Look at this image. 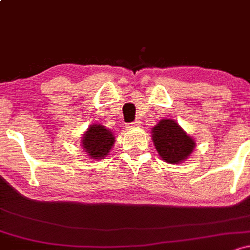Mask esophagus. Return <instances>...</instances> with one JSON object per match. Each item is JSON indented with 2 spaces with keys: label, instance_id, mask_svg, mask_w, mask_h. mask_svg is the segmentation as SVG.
Instances as JSON below:
<instances>
[{
  "label": "esophagus",
  "instance_id": "obj_1",
  "mask_svg": "<svg viewBox=\"0 0 250 250\" xmlns=\"http://www.w3.org/2000/svg\"><path fill=\"white\" fill-rule=\"evenodd\" d=\"M139 126H141V123H139V122H132V123H128V124L126 125V128L131 130V128L139 127Z\"/></svg>",
  "mask_w": 250,
  "mask_h": 250
}]
</instances>
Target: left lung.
Masks as SVG:
<instances>
[{"label": "left lung", "instance_id": "obj_1", "mask_svg": "<svg viewBox=\"0 0 250 250\" xmlns=\"http://www.w3.org/2000/svg\"><path fill=\"white\" fill-rule=\"evenodd\" d=\"M158 155L166 162L175 165L190 156L195 142L174 119H162L151 130Z\"/></svg>", "mask_w": 250, "mask_h": 250}]
</instances>
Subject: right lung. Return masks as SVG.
<instances>
[{"mask_svg":"<svg viewBox=\"0 0 250 250\" xmlns=\"http://www.w3.org/2000/svg\"><path fill=\"white\" fill-rule=\"evenodd\" d=\"M114 141L113 133L108 128L100 124H94L90 125L82 136L81 143L87 155H89L93 160H99L109 154Z\"/></svg>","mask_w":250,"mask_h":250,"instance_id":"obj_1","label":"right lung"}]
</instances>
